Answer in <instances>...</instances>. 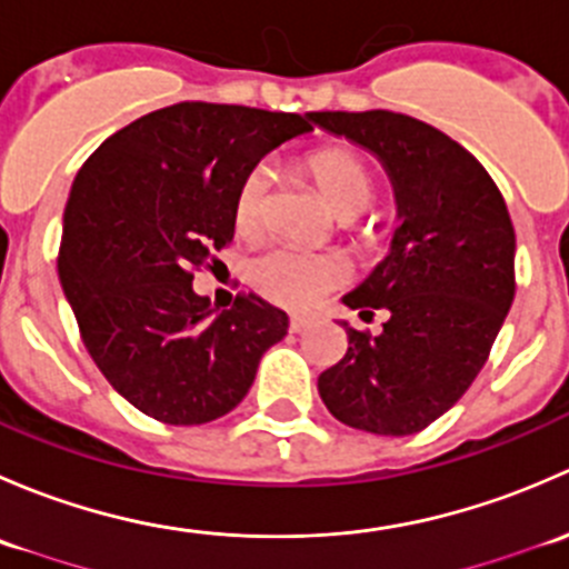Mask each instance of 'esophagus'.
<instances>
[{
  "instance_id": "1",
  "label": "esophagus",
  "mask_w": 569,
  "mask_h": 569,
  "mask_svg": "<svg viewBox=\"0 0 569 569\" xmlns=\"http://www.w3.org/2000/svg\"><path fill=\"white\" fill-rule=\"evenodd\" d=\"M313 325V319L311 317H302V313H295V317L289 319V330L291 332H302V330H308V327Z\"/></svg>"
}]
</instances>
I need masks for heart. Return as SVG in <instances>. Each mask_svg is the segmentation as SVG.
<instances>
[{"mask_svg":"<svg viewBox=\"0 0 569 569\" xmlns=\"http://www.w3.org/2000/svg\"><path fill=\"white\" fill-rule=\"evenodd\" d=\"M308 170L317 178L321 194L341 220H352L375 200V178L358 153L347 148H325L308 159ZM272 170L269 164H256L239 183L237 217L239 231H256L267 214ZM349 274L347 263L336 256H317L297 248H272L258 256L250 267V283L267 300L283 308H311L321 297Z\"/></svg>","mask_w":569,"mask_h":569,"instance_id":"heart-1","label":"heart"}]
</instances>
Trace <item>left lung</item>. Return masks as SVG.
<instances>
[{"label":"left lung","mask_w":569,"mask_h":569,"mask_svg":"<svg viewBox=\"0 0 569 569\" xmlns=\"http://www.w3.org/2000/svg\"><path fill=\"white\" fill-rule=\"evenodd\" d=\"M308 118L382 164L399 222L386 258L341 297L388 321L371 338L341 319L349 349L319 377V396L352 429L421 432L468 391L512 308L507 203L462 146L421 120L388 109Z\"/></svg>","instance_id":"1"}]
</instances>
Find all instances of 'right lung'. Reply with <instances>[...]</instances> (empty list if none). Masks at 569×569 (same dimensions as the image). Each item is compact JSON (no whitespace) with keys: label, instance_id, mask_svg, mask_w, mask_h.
Returning <instances> with one entry per match:
<instances>
[{"label":"right lung","instance_id":"right-lung-1","mask_svg":"<svg viewBox=\"0 0 569 569\" xmlns=\"http://www.w3.org/2000/svg\"><path fill=\"white\" fill-rule=\"evenodd\" d=\"M308 114L181 104L101 142L73 178L57 272L90 358L126 401L164 423H209L250 391L289 317L258 295L228 311L192 269L233 239L239 183Z\"/></svg>","mask_w":569,"mask_h":569}]
</instances>
